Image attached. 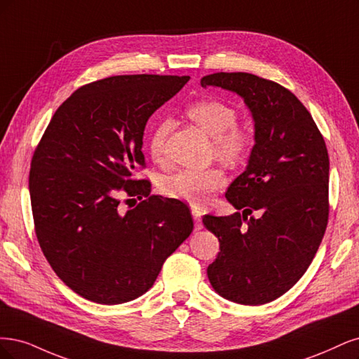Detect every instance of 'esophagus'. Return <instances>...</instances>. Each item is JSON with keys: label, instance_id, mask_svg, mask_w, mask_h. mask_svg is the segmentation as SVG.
<instances>
[{"label": "esophagus", "instance_id": "34e87169", "mask_svg": "<svg viewBox=\"0 0 359 359\" xmlns=\"http://www.w3.org/2000/svg\"><path fill=\"white\" fill-rule=\"evenodd\" d=\"M192 217H194V226L195 231H200L203 228V221H201V212L192 209Z\"/></svg>", "mask_w": 359, "mask_h": 359}]
</instances>
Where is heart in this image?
Segmentation results:
<instances>
[{"label": "heart", "mask_w": 359, "mask_h": 359, "mask_svg": "<svg viewBox=\"0 0 359 359\" xmlns=\"http://www.w3.org/2000/svg\"><path fill=\"white\" fill-rule=\"evenodd\" d=\"M187 114L200 130L213 138V154L217 158L229 164H240L249 158L255 144V137L248 126L237 123V110L233 106L221 100L205 98L188 106ZM170 128V122L161 119L147 134L149 154L156 163L164 161V147ZM224 184L225 172L219 167L204 170L182 168L163 179L161 191L171 198L200 207Z\"/></svg>", "instance_id": "b5f03b06"}]
</instances>
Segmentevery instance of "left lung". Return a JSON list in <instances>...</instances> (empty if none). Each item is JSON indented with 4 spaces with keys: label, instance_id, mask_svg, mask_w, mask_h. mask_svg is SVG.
<instances>
[{
    "label": "left lung",
    "instance_id": "1",
    "mask_svg": "<svg viewBox=\"0 0 359 359\" xmlns=\"http://www.w3.org/2000/svg\"><path fill=\"white\" fill-rule=\"evenodd\" d=\"M201 86L236 92L255 121L249 165L225 194L243 215L203 217L221 249L207 276L215 291L229 302L270 303L302 279L325 234V140L303 102L273 80L215 73L204 76Z\"/></svg>",
    "mask_w": 359,
    "mask_h": 359
}]
</instances>
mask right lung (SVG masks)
Returning a JSON list of instances; mask_svg holds the SVG:
<instances>
[{"label":"right lung","instance_id":"right-lung-1","mask_svg":"<svg viewBox=\"0 0 359 359\" xmlns=\"http://www.w3.org/2000/svg\"><path fill=\"white\" fill-rule=\"evenodd\" d=\"M189 76H111L79 88L52 116L31 159L34 229L56 276L100 304L143 295L189 237L191 212L150 195L144 168L147 119ZM122 196L144 198L128 212Z\"/></svg>","mask_w":359,"mask_h":359}]
</instances>
